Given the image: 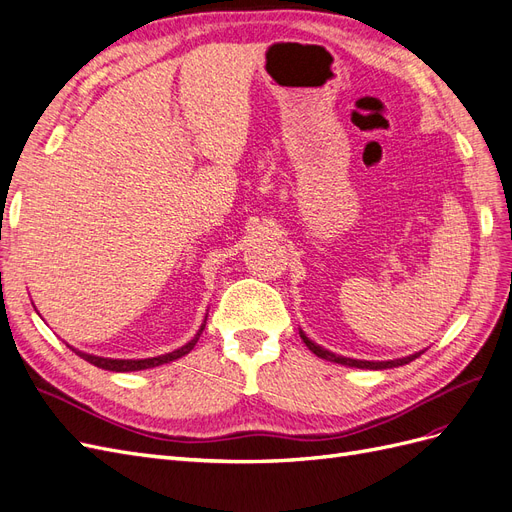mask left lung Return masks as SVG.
<instances>
[{"label":"left lung","mask_w":512,"mask_h":512,"mask_svg":"<svg viewBox=\"0 0 512 512\" xmlns=\"http://www.w3.org/2000/svg\"><path fill=\"white\" fill-rule=\"evenodd\" d=\"M301 333V339L305 342V346L312 350L316 356H320V359H327V361H333V363H339V365H348V367H359V369H389V367H399V365H408L410 361L418 359L423 352H416V354H410V356H404V359H395V361H356V359H346V356H337L329 350H324L320 346H316L312 339H307L303 331Z\"/></svg>","instance_id":"obj_1"}]
</instances>
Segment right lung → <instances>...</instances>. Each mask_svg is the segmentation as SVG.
Segmentation results:
<instances>
[{
    "mask_svg": "<svg viewBox=\"0 0 512 512\" xmlns=\"http://www.w3.org/2000/svg\"><path fill=\"white\" fill-rule=\"evenodd\" d=\"M205 322H207V318H205ZM203 329H205V324L203 327H200V331L196 333V337L192 339V342H188L185 346H181L179 350H173V352H168V354H162V356H153V359H136V361H128V359H102V356H91V354H85V352H76L81 356V359H85V361H89L91 365H96V367H102V369H108V371H138V369H149V367H158V365H164V363H170V361H175V359H181L183 354H188L194 346H196V342H198V337H200V333H203Z\"/></svg>",
    "mask_w": 512,
    "mask_h": 512,
    "instance_id": "obj_1",
    "label": "right lung"
}]
</instances>
